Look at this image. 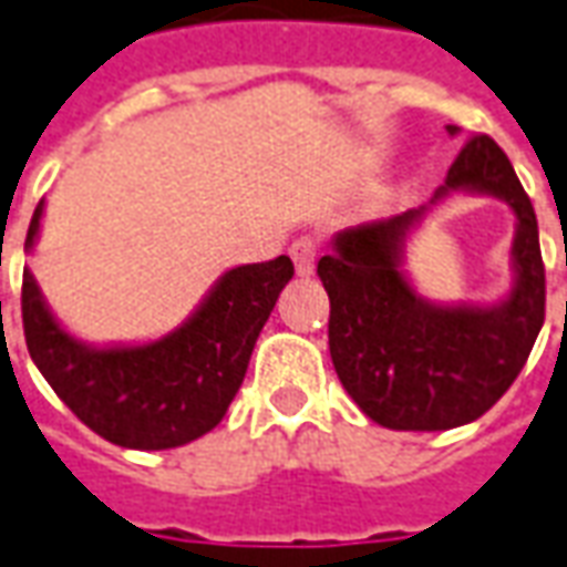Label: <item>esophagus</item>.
Segmentation results:
<instances>
[{"mask_svg": "<svg viewBox=\"0 0 567 567\" xmlns=\"http://www.w3.org/2000/svg\"><path fill=\"white\" fill-rule=\"evenodd\" d=\"M290 256L292 265H296V275L308 277L315 271V261H318V244L311 237H299V240H292Z\"/></svg>", "mask_w": 567, "mask_h": 567, "instance_id": "esophagus-1", "label": "esophagus"}]
</instances>
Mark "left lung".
Segmentation results:
<instances>
[{
    "label": "left lung",
    "instance_id": "8db88e82",
    "mask_svg": "<svg viewBox=\"0 0 567 567\" xmlns=\"http://www.w3.org/2000/svg\"><path fill=\"white\" fill-rule=\"evenodd\" d=\"M447 190L494 194L515 209L518 284L499 308H439L410 290L398 271V252L423 209L336 234L333 252L318 261L330 296L336 377L354 404L385 429L439 432L478 420L506 395L544 327L537 216L491 135H472L460 147L439 194Z\"/></svg>",
    "mask_w": 567,
    "mask_h": 567
}]
</instances>
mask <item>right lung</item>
<instances>
[{
    "mask_svg": "<svg viewBox=\"0 0 567 567\" xmlns=\"http://www.w3.org/2000/svg\"><path fill=\"white\" fill-rule=\"evenodd\" d=\"M39 216L42 203L30 221L27 249L39 231ZM290 280L287 256L234 268L182 330L151 346L97 351L54 323L33 277L23 271V339L54 395L95 435L120 447L166 451L221 423L261 327Z\"/></svg>",
    "mask_w": 567,
    "mask_h": 567,
    "instance_id": "obj_1",
    "label": "right lung"
}]
</instances>
